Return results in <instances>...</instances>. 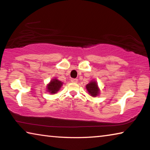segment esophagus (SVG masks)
<instances>
[{"instance_id": "esophagus-1", "label": "esophagus", "mask_w": 150, "mask_h": 150, "mask_svg": "<svg viewBox=\"0 0 150 150\" xmlns=\"http://www.w3.org/2000/svg\"><path fill=\"white\" fill-rule=\"evenodd\" d=\"M71 81L72 83H77L78 81V79H71Z\"/></svg>"}]
</instances>
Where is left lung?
Masks as SVG:
<instances>
[{"label":"left lung","instance_id":"1","mask_svg":"<svg viewBox=\"0 0 150 150\" xmlns=\"http://www.w3.org/2000/svg\"><path fill=\"white\" fill-rule=\"evenodd\" d=\"M88 93L92 96H96L99 93V89L98 88L97 83L95 81H91L86 86Z\"/></svg>","mask_w":150,"mask_h":150}]
</instances>
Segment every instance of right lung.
Listing matches in <instances>:
<instances>
[{
    "label": "right lung",
    "instance_id": "add662e5",
    "mask_svg": "<svg viewBox=\"0 0 150 150\" xmlns=\"http://www.w3.org/2000/svg\"><path fill=\"white\" fill-rule=\"evenodd\" d=\"M62 85L63 83L62 81L57 80L56 79H54L51 81V82L47 85V91L50 93L54 94L59 90Z\"/></svg>",
    "mask_w": 150,
    "mask_h": 150
}]
</instances>
